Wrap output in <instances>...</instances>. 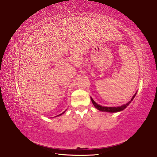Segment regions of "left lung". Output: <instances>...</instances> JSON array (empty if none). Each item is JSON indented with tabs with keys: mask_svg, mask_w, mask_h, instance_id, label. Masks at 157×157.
<instances>
[{
	"mask_svg": "<svg viewBox=\"0 0 157 157\" xmlns=\"http://www.w3.org/2000/svg\"><path fill=\"white\" fill-rule=\"evenodd\" d=\"M137 94V92L134 95V96L132 97V98H131V100L127 102V104H123L122 105H120V106H117V107H105V106H102L99 104H97L94 101L93 98L92 97L91 98V101L94 104V105L95 107V108H97L98 110H99L101 111H103V112H108V113H117V112H120V111H123V109H125L131 103V102L133 101V99L134 98L136 95Z\"/></svg>",
	"mask_w": 157,
	"mask_h": 157,
	"instance_id": "left-lung-1",
	"label": "left lung"
}]
</instances>
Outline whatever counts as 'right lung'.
<instances>
[{"instance_id":"1","label":"right lung","mask_w":157,"mask_h":157,"mask_svg":"<svg viewBox=\"0 0 157 157\" xmlns=\"http://www.w3.org/2000/svg\"><path fill=\"white\" fill-rule=\"evenodd\" d=\"M65 111H66V110H65ZM65 111H63V113H61V114H59V115H57V116H56V117H59V116H60V115H62V114H63V113H65Z\"/></svg>"}]
</instances>
